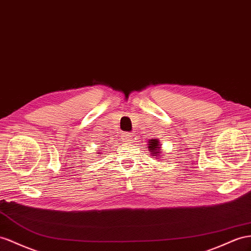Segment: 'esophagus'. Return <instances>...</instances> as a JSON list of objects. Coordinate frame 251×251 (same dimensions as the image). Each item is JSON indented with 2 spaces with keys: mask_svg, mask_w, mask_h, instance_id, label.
<instances>
[{
  "mask_svg": "<svg viewBox=\"0 0 251 251\" xmlns=\"http://www.w3.org/2000/svg\"><path fill=\"white\" fill-rule=\"evenodd\" d=\"M131 133L130 132H124L122 134V140H123V142H129L131 141Z\"/></svg>",
  "mask_w": 251,
  "mask_h": 251,
  "instance_id": "esophagus-1",
  "label": "esophagus"
}]
</instances>
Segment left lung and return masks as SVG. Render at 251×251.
I'll return each instance as SVG.
<instances>
[{"label": "left lung", "instance_id": "left-lung-1", "mask_svg": "<svg viewBox=\"0 0 251 251\" xmlns=\"http://www.w3.org/2000/svg\"><path fill=\"white\" fill-rule=\"evenodd\" d=\"M149 150L151 151L150 152L151 153V155L155 156V158L157 156H160V153H161V151H160V142H159V140H157V139L149 140Z\"/></svg>", "mask_w": 251, "mask_h": 251}]
</instances>
